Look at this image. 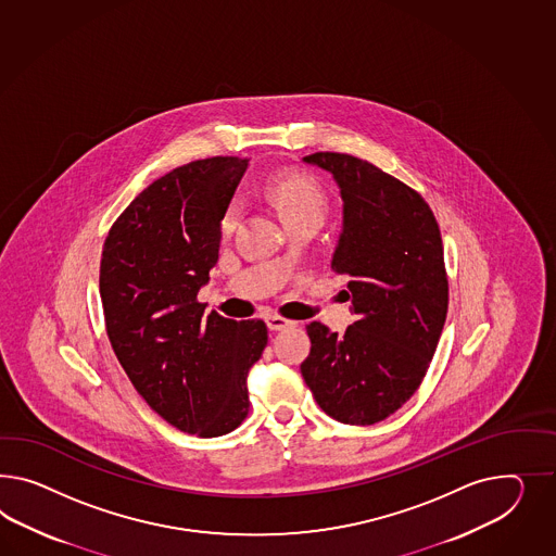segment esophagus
I'll list each match as a JSON object with an SVG mask.
<instances>
[{
  "mask_svg": "<svg viewBox=\"0 0 556 556\" xmlns=\"http://www.w3.org/2000/svg\"><path fill=\"white\" fill-rule=\"evenodd\" d=\"M265 324H267V328H269L270 331H283L289 330V328H298V321L279 316L265 317Z\"/></svg>",
  "mask_w": 556,
  "mask_h": 556,
  "instance_id": "34e87169",
  "label": "esophagus"
}]
</instances>
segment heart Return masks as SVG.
I'll return each instance as SVG.
<instances>
[{
    "mask_svg": "<svg viewBox=\"0 0 556 556\" xmlns=\"http://www.w3.org/2000/svg\"><path fill=\"white\" fill-rule=\"evenodd\" d=\"M270 200L275 202V206L281 212L283 220L291 218H300V216H321L326 212V198L321 194V190L316 184L307 180L305 176L295 174V172H283L273 176L267 186ZM239 202H230V206L226 208L225 218H223V230L228 232L232 230V226L237 225L239 218Z\"/></svg>",
    "mask_w": 556,
    "mask_h": 556,
    "instance_id": "heart-1",
    "label": "heart"
}]
</instances>
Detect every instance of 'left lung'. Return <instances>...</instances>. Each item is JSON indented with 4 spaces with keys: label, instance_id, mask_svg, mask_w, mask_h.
<instances>
[{
    "label": "left lung",
    "instance_id": "8db88e82",
    "mask_svg": "<svg viewBox=\"0 0 556 556\" xmlns=\"http://www.w3.org/2000/svg\"><path fill=\"white\" fill-rule=\"evenodd\" d=\"M303 164L328 172L342 198L331 270L348 277L344 333L312 321L301 376L317 405L345 425H375L419 389L447 316L443 242L429 204L406 184L348 153Z\"/></svg>",
    "mask_w": 556,
    "mask_h": 556
}]
</instances>
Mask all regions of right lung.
<instances>
[{"label":"right lung","mask_w":556,"mask_h":556,"mask_svg":"<svg viewBox=\"0 0 556 556\" xmlns=\"http://www.w3.org/2000/svg\"><path fill=\"white\" fill-rule=\"evenodd\" d=\"M249 160L211 157L150 184L109 230L101 258L106 333L143 401L169 425L226 435L249 413L261 319H226L195 300L218 263L223 218Z\"/></svg>","instance_id":"1"}]
</instances>
